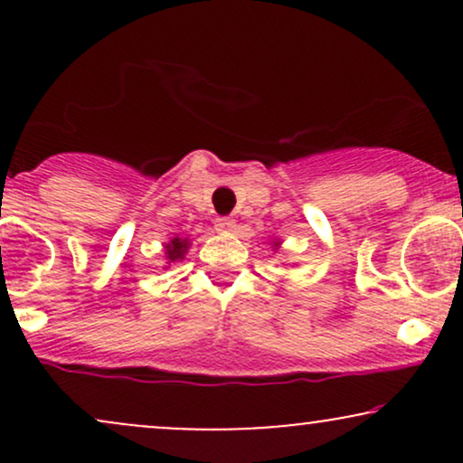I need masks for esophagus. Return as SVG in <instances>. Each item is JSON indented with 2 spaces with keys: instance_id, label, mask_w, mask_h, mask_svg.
Returning <instances> with one entry per match:
<instances>
[{
  "instance_id": "esophagus-1",
  "label": "esophagus",
  "mask_w": 463,
  "mask_h": 463,
  "mask_svg": "<svg viewBox=\"0 0 463 463\" xmlns=\"http://www.w3.org/2000/svg\"><path fill=\"white\" fill-rule=\"evenodd\" d=\"M215 228L220 232H232L235 231V220H232V217H217Z\"/></svg>"
}]
</instances>
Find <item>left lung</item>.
<instances>
[{
	"instance_id": "obj_1",
	"label": "left lung",
	"mask_w": 463,
	"mask_h": 463,
	"mask_svg": "<svg viewBox=\"0 0 463 463\" xmlns=\"http://www.w3.org/2000/svg\"><path fill=\"white\" fill-rule=\"evenodd\" d=\"M274 243H276V241H274ZM276 246H279V243H276Z\"/></svg>"
}]
</instances>
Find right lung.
<instances>
[{
	"mask_svg": "<svg viewBox=\"0 0 463 463\" xmlns=\"http://www.w3.org/2000/svg\"><path fill=\"white\" fill-rule=\"evenodd\" d=\"M189 248V239H180V237H174L172 241L165 246V254H167V261L174 263L178 261V259L184 257V252H187Z\"/></svg>",
	"mask_w": 463,
	"mask_h": 463,
	"instance_id": "add662e5",
	"label": "right lung"
}]
</instances>
